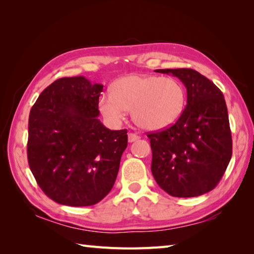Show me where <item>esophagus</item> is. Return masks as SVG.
I'll return each mask as SVG.
<instances>
[{
  "mask_svg": "<svg viewBox=\"0 0 254 254\" xmlns=\"http://www.w3.org/2000/svg\"><path fill=\"white\" fill-rule=\"evenodd\" d=\"M127 139H128V142L132 143V142H135V141H137V139H139V136L136 135L135 133H128Z\"/></svg>",
  "mask_w": 254,
  "mask_h": 254,
  "instance_id": "esophagus-1",
  "label": "esophagus"
}]
</instances>
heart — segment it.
Returning a JSON list of instances; mask_svg holds the SVG:
<instances>
[{"label": "heart", "instance_id": "obj_1", "mask_svg": "<svg viewBox=\"0 0 254 254\" xmlns=\"http://www.w3.org/2000/svg\"><path fill=\"white\" fill-rule=\"evenodd\" d=\"M112 93L102 94L98 109L106 120L119 126L132 111L137 127L159 131L175 124L183 113L187 94L182 84L172 77L131 74L112 84Z\"/></svg>", "mask_w": 254, "mask_h": 254}]
</instances>
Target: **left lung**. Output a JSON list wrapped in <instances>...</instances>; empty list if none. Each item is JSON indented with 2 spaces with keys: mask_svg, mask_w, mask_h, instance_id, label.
Segmentation results:
<instances>
[{
  "mask_svg": "<svg viewBox=\"0 0 254 254\" xmlns=\"http://www.w3.org/2000/svg\"><path fill=\"white\" fill-rule=\"evenodd\" d=\"M187 87V106L175 124L150 132L152 174L171 196L193 197L212 191L233 155L224 95L212 80L192 68H165Z\"/></svg>",
  "mask_w": 254,
  "mask_h": 254,
  "instance_id": "left-lung-1",
  "label": "left lung"
}]
</instances>
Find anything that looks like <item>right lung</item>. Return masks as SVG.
<instances>
[{
    "label": "right lung",
    "instance_id": "right-lung-1",
    "mask_svg": "<svg viewBox=\"0 0 254 254\" xmlns=\"http://www.w3.org/2000/svg\"><path fill=\"white\" fill-rule=\"evenodd\" d=\"M102 88L84 76L59 78L30 110L29 168L46 195L59 204L94 205L115 185L127 130L111 131L100 122Z\"/></svg>",
    "mask_w": 254,
    "mask_h": 254
}]
</instances>
